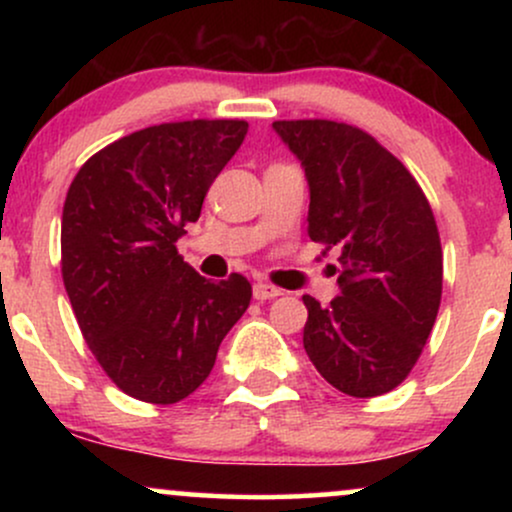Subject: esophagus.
Wrapping results in <instances>:
<instances>
[{
    "label": "esophagus",
    "mask_w": 512,
    "mask_h": 512,
    "mask_svg": "<svg viewBox=\"0 0 512 512\" xmlns=\"http://www.w3.org/2000/svg\"><path fill=\"white\" fill-rule=\"evenodd\" d=\"M252 296H255L257 301H272V298L281 296V289H276L272 284H264V281H257V284L252 286Z\"/></svg>",
    "instance_id": "esophagus-1"
}]
</instances>
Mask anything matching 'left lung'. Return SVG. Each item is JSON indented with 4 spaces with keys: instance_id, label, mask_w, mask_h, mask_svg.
<instances>
[{
    "instance_id": "1",
    "label": "left lung",
    "mask_w": 512,
    "mask_h": 512,
    "mask_svg": "<svg viewBox=\"0 0 512 512\" xmlns=\"http://www.w3.org/2000/svg\"><path fill=\"white\" fill-rule=\"evenodd\" d=\"M301 161L308 233L339 248V296H303V346L317 373L351 397L395 390L419 361L443 293V252L419 182L363 129L332 120H279Z\"/></svg>"
}]
</instances>
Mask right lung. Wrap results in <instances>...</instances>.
<instances>
[{"label": "right lung", "instance_id": "1", "mask_svg": "<svg viewBox=\"0 0 512 512\" xmlns=\"http://www.w3.org/2000/svg\"><path fill=\"white\" fill-rule=\"evenodd\" d=\"M245 120L146 127L81 166L62 211V279L88 349L122 392L175 404L207 380L248 310L245 276H199L178 255Z\"/></svg>", "mask_w": 512, "mask_h": 512}]
</instances>
